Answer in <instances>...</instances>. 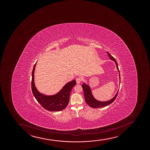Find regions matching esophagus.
Instances as JSON below:
<instances>
[{
    "mask_svg": "<svg viewBox=\"0 0 150 150\" xmlns=\"http://www.w3.org/2000/svg\"><path fill=\"white\" fill-rule=\"evenodd\" d=\"M76 83H78V84H79L80 83H81V79L80 78H76Z\"/></svg>",
    "mask_w": 150,
    "mask_h": 150,
    "instance_id": "esophagus-1",
    "label": "esophagus"
}]
</instances>
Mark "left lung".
<instances>
[{
	"label": "left lung",
	"instance_id": "1",
	"mask_svg": "<svg viewBox=\"0 0 150 150\" xmlns=\"http://www.w3.org/2000/svg\"><path fill=\"white\" fill-rule=\"evenodd\" d=\"M107 53L108 54V55L110 57V59H112L115 62V64L117 66V70L119 71L120 81H121L120 74V71H119L117 62V61H116L114 57H112V55L109 52H107ZM81 86H82L83 90V93H84V98H85L86 102L88 105H89L90 107L93 108H102V107H105V106H107V105H109L110 103H112L115 100V98H116L117 96L118 91H117V93H116L115 96H114L112 100H110L109 101H106V102H100V101H98V100L94 98V97H93V96L92 95V93H91V88H90L89 86H88L87 84H85L84 83H83V84H82Z\"/></svg>",
	"mask_w": 150,
	"mask_h": 150
}]
</instances>
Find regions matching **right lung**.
I'll list each match as a JSON object with an SVG mask.
<instances>
[{
	"mask_svg": "<svg viewBox=\"0 0 150 150\" xmlns=\"http://www.w3.org/2000/svg\"><path fill=\"white\" fill-rule=\"evenodd\" d=\"M36 64V62L33 67L32 71L31 90L33 95L38 103L45 110L52 112L63 110L67 107L69 103L71 91L76 83V81L73 80L67 83L56 95L53 96L43 95L40 93L36 89L34 83V72Z\"/></svg>",
	"mask_w": 150,
	"mask_h": 150,
	"instance_id": "right-lung-1",
	"label": "right lung"
}]
</instances>
